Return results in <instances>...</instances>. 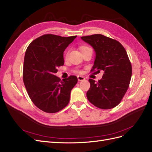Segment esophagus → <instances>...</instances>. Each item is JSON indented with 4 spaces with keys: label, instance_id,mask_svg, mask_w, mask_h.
Listing matches in <instances>:
<instances>
[{
    "label": "esophagus",
    "instance_id": "obj_1",
    "mask_svg": "<svg viewBox=\"0 0 152 152\" xmlns=\"http://www.w3.org/2000/svg\"><path fill=\"white\" fill-rule=\"evenodd\" d=\"M77 79H78V80H79V81H83V80H85V78L84 77L80 76V75L77 76Z\"/></svg>",
    "mask_w": 152,
    "mask_h": 152
}]
</instances>
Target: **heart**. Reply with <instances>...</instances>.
<instances>
[{"label": "heart", "instance_id": "obj_1", "mask_svg": "<svg viewBox=\"0 0 152 152\" xmlns=\"http://www.w3.org/2000/svg\"><path fill=\"white\" fill-rule=\"evenodd\" d=\"M89 48V47H85V46H84V47H81V50H83V49H84V48ZM67 54H68V53H66V56H67Z\"/></svg>", "mask_w": 152, "mask_h": 152}]
</instances>
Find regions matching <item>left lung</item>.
Wrapping results in <instances>:
<instances>
[{"mask_svg":"<svg viewBox=\"0 0 152 152\" xmlns=\"http://www.w3.org/2000/svg\"><path fill=\"white\" fill-rule=\"evenodd\" d=\"M81 39L89 44L96 53L91 71L104 72L98 82L89 79L88 99L102 109L115 107L128 89L132 76V66L125 49L118 41L102 34L83 36Z\"/></svg>","mask_w":152,"mask_h":152,"instance_id":"left-lung-1","label":"left lung"}]
</instances>
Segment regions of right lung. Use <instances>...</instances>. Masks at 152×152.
<instances>
[{"label": "right lung", "instance_id": "add662e5", "mask_svg": "<svg viewBox=\"0 0 152 152\" xmlns=\"http://www.w3.org/2000/svg\"><path fill=\"white\" fill-rule=\"evenodd\" d=\"M76 37L45 34L32 41L27 48L23 83L32 102L44 112H59L69 103L77 77L71 75L61 80L55 74L57 68L64 64V50Z\"/></svg>", "mask_w": 152, "mask_h": 152}]
</instances>
